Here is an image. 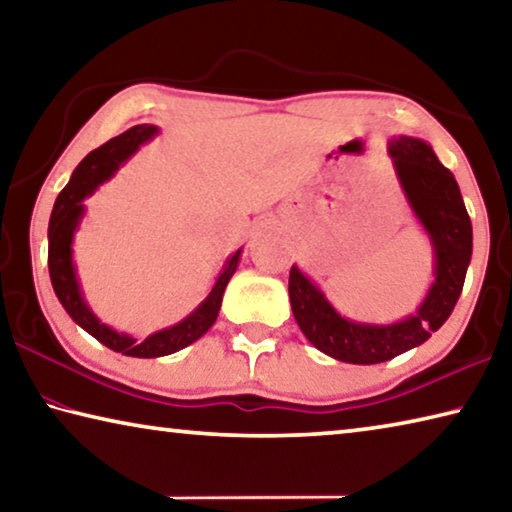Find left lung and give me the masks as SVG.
Returning a JSON list of instances; mask_svg holds the SVG:
<instances>
[{
	"mask_svg": "<svg viewBox=\"0 0 512 512\" xmlns=\"http://www.w3.org/2000/svg\"><path fill=\"white\" fill-rule=\"evenodd\" d=\"M388 155L393 158L406 203L433 248L436 280L418 311L388 325L357 323L329 305L325 293L296 264L289 273L291 309L307 341L327 357L357 366L393 359L438 332L461 298L472 259V221L454 173L443 167L431 146L418 137H393Z\"/></svg>",
	"mask_w": 512,
	"mask_h": 512,
	"instance_id": "obj_1",
	"label": "left lung"
}]
</instances>
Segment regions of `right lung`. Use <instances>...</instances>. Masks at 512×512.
<instances>
[{
	"instance_id": "obj_1",
	"label": "right lung",
	"mask_w": 512,
	"mask_h": 512,
	"mask_svg": "<svg viewBox=\"0 0 512 512\" xmlns=\"http://www.w3.org/2000/svg\"><path fill=\"white\" fill-rule=\"evenodd\" d=\"M160 133L158 126L151 124H137L128 128L126 133L112 137L99 149L85 155L79 167L74 169L72 178H69L67 187L58 194L54 203V212L49 219V275H51V287H54L60 305L65 307L69 318L76 325L83 327L85 332L92 334L99 343L106 348L126 354V357L137 359H155V357H167L178 350L187 348L194 341L214 325L216 316H219L223 291L228 287L230 277L235 275L241 248L235 255L225 259L219 277H216L212 291L207 293V298L198 305L192 314L180 320V323L171 325L167 329H160L151 336H146L144 341L133 339L131 334L117 332V329L108 327L106 323L94 316L88 302L83 298L79 275H76V266L72 259V244H74V232L79 228V223L85 214L83 201L88 196L97 192V187L106 183L115 171L124 164L131 155L140 149L142 144L153 140Z\"/></svg>"
}]
</instances>
